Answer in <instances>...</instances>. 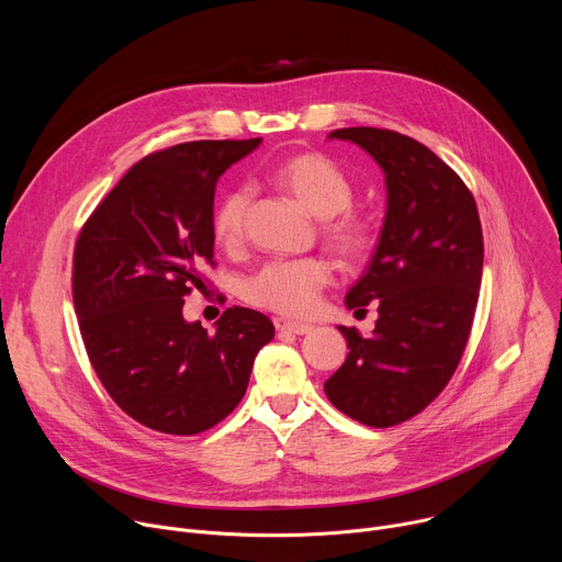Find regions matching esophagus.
<instances>
[{"label":"esophagus","instance_id":"obj_1","mask_svg":"<svg viewBox=\"0 0 562 562\" xmlns=\"http://www.w3.org/2000/svg\"><path fill=\"white\" fill-rule=\"evenodd\" d=\"M278 331H286V334H295V336H304L308 334L313 327L306 323H293V319H278Z\"/></svg>","mask_w":562,"mask_h":562}]
</instances>
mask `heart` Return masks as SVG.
<instances>
[{
  "label": "heart",
  "instance_id": "1",
  "mask_svg": "<svg viewBox=\"0 0 562 562\" xmlns=\"http://www.w3.org/2000/svg\"><path fill=\"white\" fill-rule=\"evenodd\" d=\"M271 180L306 211L323 217L319 231L340 258L358 262L375 251L378 224L362 211L351 209L356 189L336 159L317 150L295 153L271 169ZM249 204L251 193L247 187L228 189L215 204L211 231L224 251H237L245 245ZM329 282L331 265L325 258L271 260L247 278L243 295L254 306L300 317L315 308L319 293Z\"/></svg>",
  "mask_w": 562,
  "mask_h": 562
}]
</instances>
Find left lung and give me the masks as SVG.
<instances>
[{"mask_svg": "<svg viewBox=\"0 0 562 562\" xmlns=\"http://www.w3.org/2000/svg\"><path fill=\"white\" fill-rule=\"evenodd\" d=\"M373 155L386 176V217L367 273L347 306H378L375 329L349 342L345 364L325 382L331 405L384 429L427 409L464 353L483 278V226L460 176L418 139L389 128L331 133Z\"/></svg>", "mask_w": 562, "mask_h": 562, "instance_id": "obj_1", "label": "left lung"}]
</instances>
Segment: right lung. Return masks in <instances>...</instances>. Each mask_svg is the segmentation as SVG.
Masks as SVG:
<instances>
[{
  "instance_id": "obj_1",
  "label": "right lung",
  "mask_w": 562,
  "mask_h": 562,
  "mask_svg": "<svg viewBox=\"0 0 562 562\" xmlns=\"http://www.w3.org/2000/svg\"><path fill=\"white\" fill-rule=\"evenodd\" d=\"M262 139H200L155 150L106 193L77 235L72 304L91 367L135 423L195 436L243 400L271 319L231 306L215 334L184 323L209 280L217 178Z\"/></svg>"
}]
</instances>
